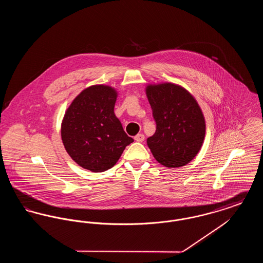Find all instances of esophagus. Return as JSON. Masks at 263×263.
Returning a JSON list of instances; mask_svg holds the SVG:
<instances>
[{"label": "esophagus", "instance_id": "1", "mask_svg": "<svg viewBox=\"0 0 263 263\" xmlns=\"http://www.w3.org/2000/svg\"><path fill=\"white\" fill-rule=\"evenodd\" d=\"M134 139L136 142H143L145 140V136L143 134H137Z\"/></svg>", "mask_w": 263, "mask_h": 263}]
</instances>
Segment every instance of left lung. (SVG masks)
I'll return each mask as SVG.
<instances>
[{
	"mask_svg": "<svg viewBox=\"0 0 263 263\" xmlns=\"http://www.w3.org/2000/svg\"><path fill=\"white\" fill-rule=\"evenodd\" d=\"M146 95L157 124L147 144L155 159L166 167H180L199 153L206 124L198 102L187 89L173 83L153 84Z\"/></svg>",
	"mask_w": 263,
	"mask_h": 263,
	"instance_id": "1",
	"label": "left lung"
}]
</instances>
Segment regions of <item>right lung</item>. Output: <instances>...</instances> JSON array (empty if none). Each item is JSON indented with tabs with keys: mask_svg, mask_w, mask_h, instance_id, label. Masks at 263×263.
I'll use <instances>...</instances> for the list:
<instances>
[{
	"mask_svg": "<svg viewBox=\"0 0 263 263\" xmlns=\"http://www.w3.org/2000/svg\"><path fill=\"white\" fill-rule=\"evenodd\" d=\"M117 95L110 86H90L76 97L63 117L65 150L80 166L92 173L111 168L134 141L114 114Z\"/></svg>",
	"mask_w": 263,
	"mask_h": 263,
	"instance_id": "add662e5",
	"label": "right lung"
}]
</instances>
